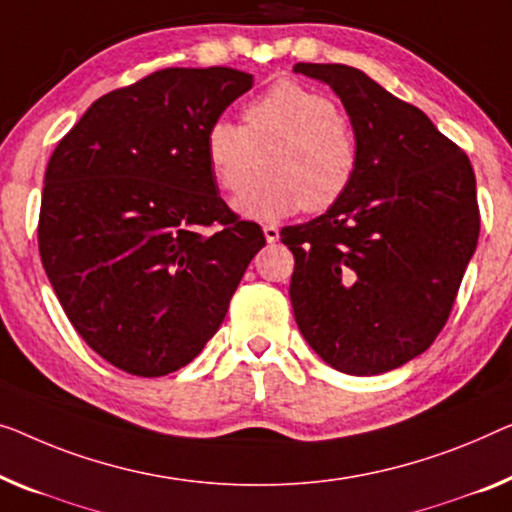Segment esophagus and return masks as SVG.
Segmentation results:
<instances>
[{
    "instance_id": "34e87169",
    "label": "esophagus",
    "mask_w": 512,
    "mask_h": 512,
    "mask_svg": "<svg viewBox=\"0 0 512 512\" xmlns=\"http://www.w3.org/2000/svg\"><path fill=\"white\" fill-rule=\"evenodd\" d=\"M264 236L269 243H276L280 239V230L276 225H264Z\"/></svg>"
}]
</instances>
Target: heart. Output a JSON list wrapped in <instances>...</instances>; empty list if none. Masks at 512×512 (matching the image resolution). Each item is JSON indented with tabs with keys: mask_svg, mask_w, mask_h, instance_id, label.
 Wrapping results in <instances>:
<instances>
[{
	"mask_svg": "<svg viewBox=\"0 0 512 512\" xmlns=\"http://www.w3.org/2000/svg\"><path fill=\"white\" fill-rule=\"evenodd\" d=\"M262 170L236 209L255 220H280L296 211H326L352 186L358 167L354 131L322 91L282 80L243 108V126L216 119L204 135L213 179L239 195Z\"/></svg>",
	"mask_w": 512,
	"mask_h": 512,
	"instance_id": "heart-1",
	"label": "heart"
}]
</instances>
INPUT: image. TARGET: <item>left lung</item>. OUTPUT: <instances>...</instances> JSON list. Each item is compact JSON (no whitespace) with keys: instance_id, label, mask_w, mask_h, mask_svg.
<instances>
[{"instance_id":"obj_1","label":"left lung","mask_w":512,"mask_h":512,"mask_svg":"<svg viewBox=\"0 0 512 512\" xmlns=\"http://www.w3.org/2000/svg\"><path fill=\"white\" fill-rule=\"evenodd\" d=\"M352 121L358 167L338 204L280 230L294 255V317L331 368L365 377L423 354L444 329L474 255V167L414 105L358 68L296 64Z\"/></svg>"}]
</instances>
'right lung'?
Masks as SVG:
<instances>
[{"mask_svg": "<svg viewBox=\"0 0 512 512\" xmlns=\"http://www.w3.org/2000/svg\"><path fill=\"white\" fill-rule=\"evenodd\" d=\"M250 87L253 75L227 66L163 68L91 103L52 151L43 269L82 340L128 375L193 361L264 248L204 154L207 128Z\"/></svg>", "mask_w": 512, "mask_h": 512, "instance_id": "obj_1", "label": "right lung"}]
</instances>
